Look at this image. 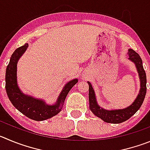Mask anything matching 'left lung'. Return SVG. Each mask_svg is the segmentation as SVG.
<instances>
[{
    "mask_svg": "<svg viewBox=\"0 0 150 150\" xmlns=\"http://www.w3.org/2000/svg\"><path fill=\"white\" fill-rule=\"evenodd\" d=\"M129 59L135 63L136 66L137 70L139 75L140 81H141V89L139 94L135 99V101L126 109L116 110H106L100 108L97 104L96 95H95L94 89L92 88L91 83L88 81L89 84V110L92 113L97 117H100V119L107 123L111 124H120L126 121L129 118L132 117L141 107L146 92V76L144 67L142 64V60L141 57L133 50L129 49L128 50Z\"/></svg>",
    "mask_w": 150,
    "mask_h": 150,
    "instance_id": "8db88e82",
    "label": "left lung"
}]
</instances>
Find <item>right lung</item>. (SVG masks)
Returning <instances> with one entry per match:
<instances>
[{"label":"right lung","instance_id":"1","mask_svg":"<svg viewBox=\"0 0 150 150\" xmlns=\"http://www.w3.org/2000/svg\"><path fill=\"white\" fill-rule=\"evenodd\" d=\"M28 47V43L15 50L12 54L6 70V91L9 100L14 107L24 115L35 121H44L56 115L61 112L66 97L78 79L68 82L58 97L56 103L52 106L46 104L43 100L25 96L21 92L17 83V63Z\"/></svg>","mask_w":150,"mask_h":150}]
</instances>
